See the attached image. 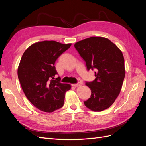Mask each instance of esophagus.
I'll list each match as a JSON object with an SVG mask.
<instances>
[{
  "instance_id": "1",
  "label": "esophagus",
  "mask_w": 146,
  "mask_h": 146,
  "mask_svg": "<svg viewBox=\"0 0 146 146\" xmlns=\"http://www.w3.org/2000/svg\"><path fill=\"white\" fill-rule=\"evenodd\" d=\"M82 82H78V83H76V84H72V86H74V87H78V86H80L81 85H82Z\"/></svg>"
}]
</instances>
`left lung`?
<instances>
[{
    "mask_svg": "<svg viewBox=\"0 0 146 146\" xmlns=\"http://www.w3.org/2000/svg\"><path fill=\"white\" fill-rule=\"evenodd\" d=\"M85 60L87 70L95 69V80L86 82L91 95L84 102L94 111H102L111 106L121 90L125 77L124 58L121 50L108 39L90 37L75 44Z\"/></svg>",
    "mask_w": 146,
    "mask_h": 146,
    "instance_id": "obj_1",
    "label": "left lung"
}]
</instances>
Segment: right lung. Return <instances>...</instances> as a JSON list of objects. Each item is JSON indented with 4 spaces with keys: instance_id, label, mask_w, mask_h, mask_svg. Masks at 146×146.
<instances>
[{
    "instance_id": "add662e5",
    "label": "right lung",
    "mask_w": 146,
    "mask_h": 146,
    "mask_svg": "<svg viewBox=\"0 0 146 146\" xmlns=\"http://www.w3.org/2000/svg\"><path fill=\"white\" fill-rule=\"evenodd\" d=\"M71 44L54 41L31 45L22 56L17 76L25 96L41 111L51 113L63 106L66 92L71 86L60 82L55 63Z\"/></svg>"
}]
</instances>
